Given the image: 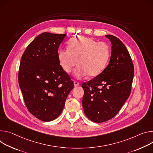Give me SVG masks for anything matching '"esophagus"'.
Here are the masks:
<instances>
[{"instance_id":"1","label":"esophagus","mask_w":153,"mask_h":153,"mask_svg":"<svg viewBox=\"0 0 153 153\" xmlns=\"http://www.w3.org/2000/svg\"><path fill=\"white\" fill-rule=\"evenodd\" d=\"M74 83V86H75V87H77L78 86H79V83L78 81H75Z\"/></svg>"}]
</instances>
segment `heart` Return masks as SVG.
I'll use <instances>...</instances> for the list:
<instances>
[{
  "instance_id": "1",
  "label": "heart",
  "mask_w": 153,
  "mask_h": 153,
  "mask_svg": "<svg viewBox=\"0 0 153 153\" xmlns=\"http://www.w3.org/2000/svg\"><path fill=\"white\" fill-rule=\"evenodd\" d=\"M109 56L110 48L106 43L82 36L71 39L69 48L60 49L58 53L60 66L66 73H70L78 61L74 72L78 79L88 75L90 77L100 75L106 67Z\"/></svg>"
}]
</instances>
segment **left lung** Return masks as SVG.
Here are the masks:
<instances>
[{
  "mask_svg": "<svg viewBox=\"0 0 153 153\" xmlns=\"http://www.w3.org/2000/svg\"><path fill=\"white\" fill-rule=\"evenodd\" d=\"M112 44L108 65L100 75L82 84L84 112L95 123L109 120L120 111L129 97L134 65L128 51L117 37L106 35Z\"/></svg>",
  "mask_w": 153,
  "mask_h": 153,
  "instance_id": "1",
  "label": "left lung"
}]
</instances>
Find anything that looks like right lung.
Here are the masks:
<instances>
[{
    "mask_svg": "<svg viewBox=\"0 0 153 153\" xmlns=\"http://www.w3.org/2000/svg\"><path fill=\"white\" fill-rule=\"evenodd\" d=\"M65 34L44 32L27 46L19 66L18 81L29 112L44 122L61 114L74 82L60 66L58 51Z\"/></svg>",
    "mask_w": 153,
    "mask_h": 153,
    "instance_id": "1",
    "label": "right lung"
}]
</instances>
